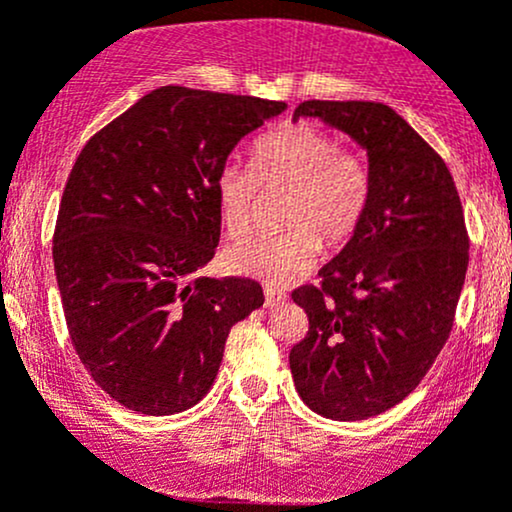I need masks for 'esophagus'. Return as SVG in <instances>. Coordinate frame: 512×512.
Returning <instances> with one entry per match:
<instances>
[{"instance_id": "1", "label": "esophagus", "mask_w": 512, "mask_h": 512, "mask_svg": "<svg viewBox=\"0 0 512 512\" xmlns=\"http://www.w3.org/2000/svg\"><path fill=\"white\" fill-rule=\"evenodd\" d=\"M289 296L284 294V291L274 289V286H265V301L267 306H279V303H284Z\"/></svg>"}]
</instances>
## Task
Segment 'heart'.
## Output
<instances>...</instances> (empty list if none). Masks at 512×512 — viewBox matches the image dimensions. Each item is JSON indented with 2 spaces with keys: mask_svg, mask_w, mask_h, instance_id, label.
<instances>
[{
  "mask_svg": "<svg viewBox=\"0 0 512 512\" xmlns=\"http://www.w3.org/2000/svg\"><path fill=\"white\" fill-rule=\"evenodd\" d=\"M252 172L228 162L216 174L221 221L230 238H243L255 218L257 184L289 187L277 235L247 238L228 247L230 272L286 284L318 262L323 240L342 247L355 238L372 199V174L362 155L340 150L338 138L308 121L284 123L255 140Z\"/></svg>",
  "mask_w": 512,
  "mask_h": 512,
  "instance_id": "b5f03b06",
  "label": "heart"
}]
</instances>
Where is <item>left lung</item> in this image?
<instances>
[{
    "mask_svg": "<svg viewBox=\"0 0 512 512\" xmlns=\"http://www.w3.org/2000/svg\"><path fill=\"white\" fill-rule=\"evenodd\" d=\"M357 140L372 199L362 226L320 269V286L291 294L308 333L291 347L299 396L330 420H367L401 403L452 333L469 265L462 201L445 160L379 101L296 106Z\"/></svg>",
    "mask_w": 512,
    "mask_h": 512,
    "instance_id": "1",
    "label": "left lung"
}]
</instances>
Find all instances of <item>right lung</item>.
Returning <instances> with one entry per match:
<instances>
[{
    "mask_svg": "<svg viewBox=\"0 0 512 512\" xmlns=\"http://www.w3.org/2000/svg\"><path fill=\"white\" fill-rule=\"evenodd\" d=\"M284 101L160 87L84 145L53 262L84 369L128 411L174 415L211 389L226 338L265 303L245 277H196L221 238L213 182Z\"/></svg>",
    "mask_w": 512,
    "mask_h": 512,
    "instance_id": "1",
    "label": "right lung"
}]
</instances>
